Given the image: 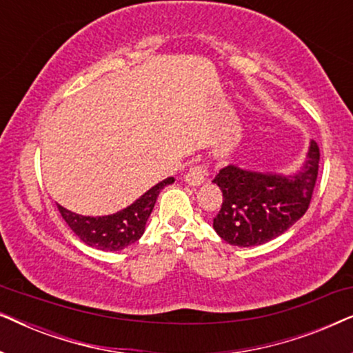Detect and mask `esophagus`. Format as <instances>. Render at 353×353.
<instances>
[{
  "instance_id": "34e87169",
  "label": "esophagus",
  "mask_w": 353,
  "mask_h": 353,
  "mask_svg": "<svg viewBox=\"0 0 353 353\" xmlns=\"http://www.w3.org/2000/svg\"><path fill=\"white\" fill-rule=\"evenodd\" d=\"M209 176V172H207L205 165H192L190 168V172L186 173V183L191 186H199L207 180Z\"/></svg>"
}]
</instances>
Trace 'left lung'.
<instances>
[{"instance_id":"left-lung-1","label":"left lung","mask_w":353,"mask_h":353,"mask_svg":"<svg viewBox=\"0 0 353 353\" xmlns=\"http://www.w3.org/2000/svg\"><path fill=\"white\" fill-rule=\"evenodd\" d=\"M320 148L310 143L301 170L292 175L252 172L226 165L214 178L223 192L214 230L231 245L250 248L268 243L303 216L318 176Z\"/></svg>"}]
</instances>
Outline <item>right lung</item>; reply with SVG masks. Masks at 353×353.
Here are the masks:
<instances>
[{"label": "right lung", "instance_id": "right-lung-1", "mask_svg": "<svg viewBox=\"0 0 353 353\" xmlns=\"http://www.w3.org/2000/svg\"><path fill=\"white\" fill-rule=\"evenodd\" d=\"M175 178L168 176L157 183L151 190L128 205L127 209L112 215L85 216L70 212L57 204L62 219L70 226V230L90 248L101 250H122L127 245L137 243L146 230V221L156 204L159 192L167 185H172Z\"/></svg>", "mask_w": 353, "mask_h": 353}]
</instances>
